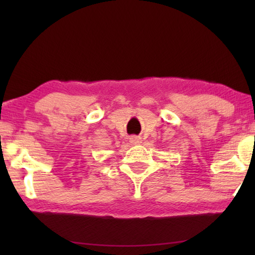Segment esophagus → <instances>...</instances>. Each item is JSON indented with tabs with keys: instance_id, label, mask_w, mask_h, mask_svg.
<instances>
[{
	"instance_id": "obj_1",
	"label": "esophagus",
	"mask_w": 255,
	"mask_h": 255,
	"mask_svg": "<svg viewBox=\"0 0 255 255\" xmlns=\"http://www.w3.org/2000/svg\"><path fill=\"white\" fill-rule=\"evenodd\" d=\"M129 141H130L131 144H139L140 143V138L137 137V136H131L130 138H129Z\"/></svg>"
}]
</instances>
